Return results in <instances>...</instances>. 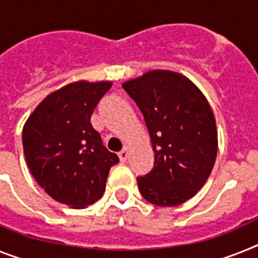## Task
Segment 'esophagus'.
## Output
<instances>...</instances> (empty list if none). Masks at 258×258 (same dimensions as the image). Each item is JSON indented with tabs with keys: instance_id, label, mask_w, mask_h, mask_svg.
I'll return each instance as SVG.
<instances>
[{
	"instance_id": "34e87169",
	"label": "esophagus",
	"mask_w": 258,
	"mask_h": 258,
	"mask_svg": "<svg viewBox=\"0 0 258 258\" xmlns=\"http://www.w3.org/2000/svg\"><path fill=\"white\" fill-rule=\"evenodd\" d=\"M118 156H119V160H120L122 162H124L125 160H127V157H128V148H127V147H124V148H123L122 151L118 153Z\"/></svg>"
}]
</instances>
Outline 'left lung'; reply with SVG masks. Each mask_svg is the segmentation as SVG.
Segmentation results:
<instances>
[{"instance_id":"obj_1","label":"left lung","mask_w":258,"mask_h":258,"mask_svg":"<svg viewBox=\"0 0 258 258\" xmlns=\"http://www.w3.org/2000/svg\"><path fill=\"white\" fill-rule=\"evenodd\" d=\"M148 128L153 169L138 177L140 194L156 206H178L209 178L218 153L215 116L202 92L170 71H151L123 84Z\"/></svg>"}]
</instances>
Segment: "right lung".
I'll use <instances>...</instances> for the list:
<instances>
[{"mask_svg": "<svg viewBox=\"0 0 258 258\" xmlns=\"http://www.w3.org/2000/svg\"><path fill=\"white\" fill-rule=\"evenodd\" d=\"M111 82H72L49 94L29 116L22 133L29 169L45 192L73 209L102 197L110 168L107 151L90 116Z\"/></svg>", "mask_w": 258, "mask_h": 258, "instance_id": "add662e5", "label": "right lung"}]
</instances>
